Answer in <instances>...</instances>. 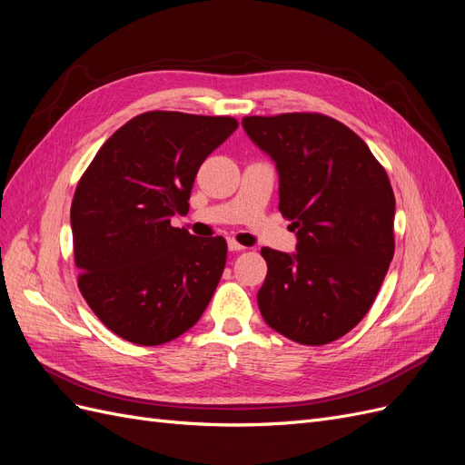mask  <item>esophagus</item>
I'll list each match as a JSON object with an SVG mask.
<instances>
[{"instance_id":"34e87169","label":"esophagus","mask_w":465,"mask_h":465,"mask_svg":"<svg viewBox=\"0 0 465 465\" xmlns=\"http://www.w3.org/2000/svg\"><path fill=\"white\" fill-rule=\"evenodd\" d=\"M229 250L231 252H241V250H244V246L241 242H236L234 238H231V241H229Z\"/></svg>"}]
</instances>
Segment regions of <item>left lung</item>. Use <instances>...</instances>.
Listing matches in <instances>:
<instances>
[{
  "label": "left lung",
  "instance_id": "obj_1",
  "mask_svg": "<svg viewBox=\"0 0 465 465\" xmlns=\"http://www.w3.org/2000/svg\"><path fill=\"white\" fill-rule=\"evenodd\" d=\"M246 134L277 163L279 211L297 254L262 248L258 306L267 326L302 345L340 340L367 316L396 250V198L369 145L320 112L246 116Z\"/></svg>",
  "mask_w": 465,
  "mask_h": 465
}]
</instances>
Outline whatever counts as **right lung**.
Wrapping results in <instances>:
<instances>
[{"instance_id":"add662e5","label":"right lung","mask_w":465,"mask_h":465,"mask_svg":"<svg viewBox=\"0 0 465 465\" xmlns=\"http://www.w3.org/2000/svg\"><path fill=\"white\" fill-rule=\"evenodd\" d=\"M238 128L231 116L143 112L112 134L72 202L77 287L104 326L163 345L198 322L227 263L223 236L171 224L188 213L202 163Z\"/></svg>"}]
</instances>
